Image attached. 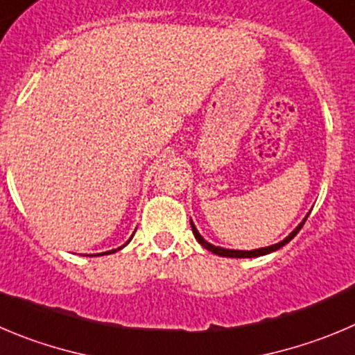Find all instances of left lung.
<instances>
[{
	"instance_id": "left-lung-1",
	"label": "left lung",
	"mask_w": 355,
	"mask_h": 355,
	"mask_svg": "<svg viewBox=\"0 0 355 355\" xmlns=\"http://www.w3.org/2000/svg\"><path fill=\"white\" fill-rule=\"evenodd\" d=\"M303 225H305V219H303V223H302V225H300L298 228H296V230L293 232V234L289 235V237H286L284 241H282V242H279V244H273V245H270V248L254 249V251H232V249H223V248H216V245L209 244V242H205L204 239H202V235L198 234V232H197V228H195V225H193V223H191V230H193V235H195V239H197V241H198V244H202V245H204L205 249H207V251L214 252V254H218V256H226V258H256V256H263V254H268V252H273V251H277V249H281L282 245H286V244H288V242L291 241V239L295 237V235L298 234L300 230H302V226H303Z\"/></svg>"
}]
</instances>
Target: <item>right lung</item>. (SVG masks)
I'll list each match as a JSON object with an SVG mask.
<instances>
[{
  "mask_svg": "<svg viewBox=\"0 0 355 355\" xmlns=\"http://www.w3.org/2000/svg\"><path fill=\"white\" fill-rule=\"evenodd\" d=\"M121 249V248H120ZM107 252H114V249H113V251H107ZM103 254H106V252H103Z\"/></svg>",
  "mask_w": 355,
  "mask_h": 355,
  "instance_id": "1",
  "label": "right lung"
}]
</instances>
